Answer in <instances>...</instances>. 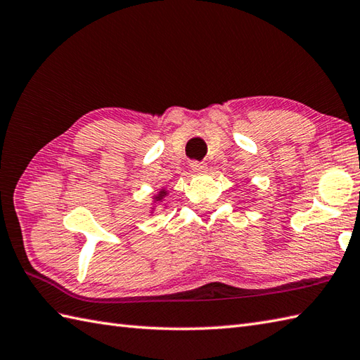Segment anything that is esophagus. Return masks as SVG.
<instances>
[{"label": "esophagus", "mask_w": 360, "mask_h": 360, "mask_svg": "<svg viewBox=\"0 0 360 360\" xmlns=\"http://www.w3.org/2000/svg\"><path fill=\"white\" fill-rule=\"evenodd\" d=\"M191 169H193L194 172H197V174H203L207 167H206V165L205 163H200V162H193L191 163Z\"/></svg>", "instance_id": "1"}]
</instances>
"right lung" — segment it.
<instances>
[{"instance_id": "1", "label": "right lung", "mask_w": 360, "mask_h": 360, "mask_svg": "<svg viewBox=\"0 0 360 360\" xmlns=\"http://www.w3.org/2000/svg\"><path fill=\"white\" fill-rule=\"evenodd\" d=\"M167 197V191L166 189H160L158 191V194H155L153 198H154V203H160V202H163L165 198ZM154 210V207H153Z\"/></svg>"}]
</instances>
